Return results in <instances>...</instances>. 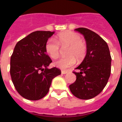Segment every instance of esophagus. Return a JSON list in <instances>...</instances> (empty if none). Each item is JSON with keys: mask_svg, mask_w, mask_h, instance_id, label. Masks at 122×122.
I'll return each mask as SVG.
<instances>
[{"mask_svg": "<svg viewBox=\"0 0 122 122\" xmlns=\"http://www.w3.org/2000/svg\"><path fill=\"white\" fill-rule=\"evenodd\" d=\"M67 72H68L65 71H61V74H66Z\"/></svg>", "mask_w": 122, "mask_h": 122, "instance_id": "esophagus-1", "label": "esophagus"}]
</instances>
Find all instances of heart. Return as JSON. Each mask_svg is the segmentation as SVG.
<instances>
[{
  "instance_id": "heart-1",
  "label": "heart",
  "mask_w": 122,
  "mask_h": 122,
  "mask_svg": "<svg viewBox=\"0 0 122 122\" xmlns=\"http://www.w3.org/2000/svg\"><path fill=\"white\" fill-rule=\"evenodd\" d=\"M61 48L68 47L66 51L65 57H62L54 62V66L57 68L66 70L74 66L77 59L78 61L84 59L87 53L86 44L81 40V37L78 33L65 32L57 36V41L53 38H50L45 45L46 51L52 59L58 57Z\"/></svg>"
}]
</instances>
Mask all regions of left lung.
Instances as JSON below:
<instances>
[{"instance_id": "1", "label": "left lung", "mask_w": 122, "mask_h": 122, "mask_svg": "<svg viewBox=\"0 0 122 122\" xmlns=\"http://www.w3.org/2000/svg\"><path fill=\"white\" fill-rule=\"evenodd\" d=\"M76 30L84 36L87 53L81 64L74 72L76 81L69 86L74 96L80 99H90L102 92L107 84L111 71V56L107 44L93 31L86 28Z\"/></svg>"}]
</instances>
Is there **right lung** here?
Segmentation results:
<instances>
[{"label":"right lung","instance_id":"obj_1","mask_svg":"<svg viewBox=\"0 0 122 122\" xmlns=\"http://www.w3.org/2000/svg\"><path fill=\"white\" fill-rule=\"evenodd\" d=\"M55 32L35 31L16 44L10 58V75L15 88L28 100L45 97L52 80L61 74L56 67L49 69L52 62L46 54L45 45Z\"/></svg>","mask_w":122,"mask_h":122}]
</instances>
